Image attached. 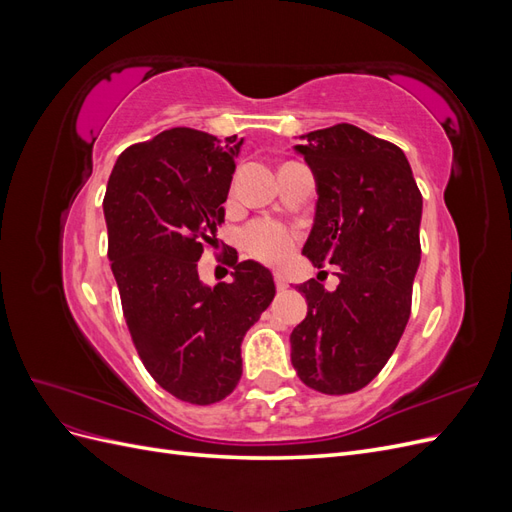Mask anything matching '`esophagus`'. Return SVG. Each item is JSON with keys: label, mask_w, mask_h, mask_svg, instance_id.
Masks as SVG:
<instances>
[{"label": "esophagus", "mask_w": 512, "mask_h": 512, "mask_svg": "<svg viewBox=\"0 0 512 512\" xmlns=\"http://www.w3.org/2000/svg\"><path fill=\"white\" fill-rule=\"evenodd\" d=\"M273 280H275L277 290H286V288H288V277H286L284 271H275V273H273Z\"/></svg>", "instance_id": "34e87169"}]
</instances>
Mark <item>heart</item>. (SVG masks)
Instances as JSON below:
<instances>
[{
    "instance_id": "obj_1",
    "label": "heart",
    "mask_w": 512,
    "mask_h": 512,
    "mask_svg": "<svg viewBox=\"0 0 512 512\" xmlns=\"http://www.w3.org/2000/svg\"><path fill=\"white\" fill-rule=\"evenodd\" d=\"M299 235L275 220H254L241 230V245L252 258L267 262V265H280L297 247Z\"/></svg>"
}]
</instances>
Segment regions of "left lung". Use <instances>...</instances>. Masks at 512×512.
I'll return each instance as SVG.
<instances>
[{
	"mask_svg": "<svg viewBox=\"0 0 512 512\" xmlns=\"http://www.w3.org/2000/svg\"><path fill=\"white\" fill-rule=\"evenodd\" d=\"M297 151L318 185L303 254L316 267L337 265L339 284L297 286L307 316L290 335V359L309 389L348 395L380 374L404 335L423 196L404 151L350 123L305 134Z\"/></svg>",
	"mask_w": 512,
	"mask_h": 512,
	"instance_id": "left-lung-1",
	"label": "left lung"
}]
</instances>
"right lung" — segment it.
Segmentation results:
<instances>
[{"label": "right lung", "instance_id": "add662e5", "mask_svg": "<svg viewBox=\"0 0 512 512\" xmlns=\"http://www.w3.org/2000/svg\"><path fill=\"white\" fill-rule=\"evenodd\" d=\"M241 141L164 130L121 153L104 196L108 260L143 365L164 391L196 406L241 380V342L275 297L269 269L228 254L232 282L207 288L203 250L215 245Z\"/></svg>", "mask_w": 512, "mask_h": 512}]
</instances>
